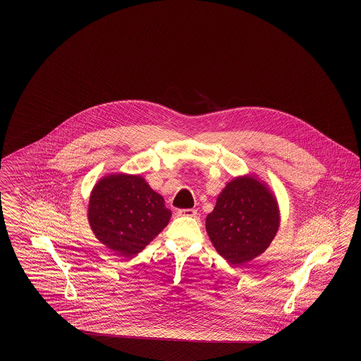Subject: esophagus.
Returning a JSON list of instances; mask_svg holds the SVG:
<instances>
[{"instance_id": "obj_1", "label": "esophagus", "mask_w": 361, "mask_h": 361, "mask_svg": "<svg viewBox=\"0 0 361 361\" xmlns=\"http://www.w3.org/2000/svg\"><path fill=\"white\" fill-rule=\"evenodd\" d=\"M177 214H178L180 216H189V218H192V216H196V215H197V211L193 209V208H185V209H178Z\"/></svg>"}]
</instances>
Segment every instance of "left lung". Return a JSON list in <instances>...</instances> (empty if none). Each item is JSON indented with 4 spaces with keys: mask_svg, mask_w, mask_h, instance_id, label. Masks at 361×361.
<instances>
[{
    "mask_svg": "<svg viewBox=\"0 0 361 361\" xmlns=\"http://www.w3.org/2000/svg\"><path fill=\"white\" fill-rule=\"evenodd\" d=\"M279 226L276 196L256 174L238 176L227 183L206 219L214 247L233 265H243L262 255Z\"/></svg>",
    "mask_w": 361,
    "mask_h": 361,
    "instance_id": "1",
    "label": "left lung"
}]
</instances>
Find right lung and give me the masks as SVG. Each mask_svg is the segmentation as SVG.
<instances>
[{
  "label": "right lung",
  "mask_w": 361,
  "mask_h": 361,
  "mask_svg": "<svg viewBox=\"0 0 361 361\" xmlns=\"http://www.w3.org/2000/svg\"><path fill=\"white\" fill-rule=\"evenodd\" d=\"M172 211L139 174L104 176L90 192L87 221L96 238L121 257H134L168 226Z\"/></svg>",
  "instance_id": "right-lung-1"
}]
</instances>
